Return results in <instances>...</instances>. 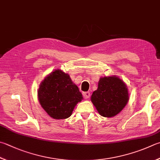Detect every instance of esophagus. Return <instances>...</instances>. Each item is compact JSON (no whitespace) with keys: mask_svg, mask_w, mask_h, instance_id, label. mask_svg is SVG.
I'll return each instance as SVG.
<instances>
[{"mask_svg":"<svg viewBox=\"0 0 160 160\" xmlns=\"http://www.w3.org/2000/svg\"><path fill=\"white\" fill-rule=\"evenodd\" d=\"M83 97L85 99H89L90 97V92H83Z\"/></svg>","mask_w":160,"mask_h":160,"instance_id":"34e87169","label":"esophagus"}]
</instances>
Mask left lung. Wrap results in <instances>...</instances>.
I'll use <instances>...</instances> for the list:
<instances>
[{"label":"left lung","mask_w":160,"mask_h":160,"mask_svg":"<svg viewBox=\"0 0 160 160\" xmlns=\"http://www.w3.org/2000/svg\"><path fill=\"white\" fill-rule=\"evenodd\" d=\"M90 99L102 116L113 117L128 104V86L115 75L101 77L98 81V89L92 92Z\"/></svg>","instance_id":"left-lung-1"}]
</instances>
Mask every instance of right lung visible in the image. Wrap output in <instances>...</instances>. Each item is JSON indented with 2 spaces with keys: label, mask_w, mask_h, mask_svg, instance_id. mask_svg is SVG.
<instances>
[{
  "label": "right lung",
  "mask_w": 160,
  "mask_h": 160,
  "mask_svg": "<svg viewBox=\"0 0 160 160\" xmlns=\"http://www.w3.org/2000/svg\"><path fill=\"white\" fill-rule=\"evenodd\" d=\"M41 107L53 119L70 117L83 96L70 75L61 70H55L44 78L38 90Z\"/></svg>",
  "instance_id": "add662e5"
}]
</instances>
